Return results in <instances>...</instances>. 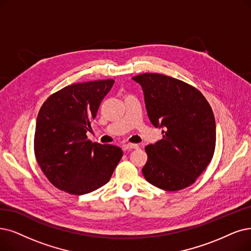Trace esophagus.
Listing matches in <instances>:
<instances>
[{
	"mask_svg": "<svg viewBox=\"0 0 251 251\" xmlns=\"http://www.w3.org/2000/svg\"><path fill=\"white\" fill-rule=\"evenodd\" d=\"M139 146L137 144H133V143H127V144H125L123 145V149L125 150H131V149H137Z\"/></svg>",
	"mask_w": 251,
	"mask_h": 251,
	"instance_id": "esophagus-1",
	"label": "esophagus"
}]
</instances>
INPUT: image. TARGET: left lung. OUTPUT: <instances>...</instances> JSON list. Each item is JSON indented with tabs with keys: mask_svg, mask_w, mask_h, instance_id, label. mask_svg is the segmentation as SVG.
<instances>
[{
	"mask_svg": "<svg viewBox=\"0 0 251 251\" xmlns=\"http://www.w3.org/2000/svg\"><path fill=\"white\" fill-rule=\"evenodd\" d=\"M141 85L148 118L162 127L163 139L145 147V179L168 192L192 185L214 154L215 118L202 93L181 80L163 74L133 77Z\"/></svg>",
	"mask_w": 251,
	"mask_h": 251,
	"instance_id": "obj_1",
	"label": "left lung"
}]
</instances>
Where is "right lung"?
Listing matches in <instances>:
<instances>
[{
  "instance_id": "right-lung-1",
  "label": "right lung",
  "mask_w": 251,
  "mask_h": 251,
  "mask_svg": "<svg viewBox=\"0 0 251 251\" xmlns=\"http://www.w3.org/2000/svg\"><path fill=\"white\" fill-rule=\"evenodd\" d=\"M114 80L68 85L50 96L38 113L34 149L37 163L55 187L85 195L105 185L123 150L93 143L86 132Z\"/></svg>"
}]
</instances>
